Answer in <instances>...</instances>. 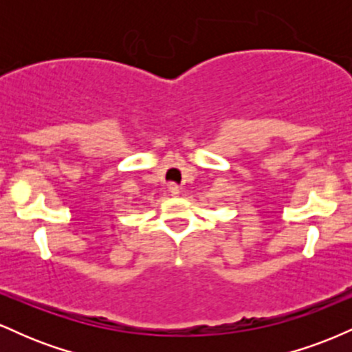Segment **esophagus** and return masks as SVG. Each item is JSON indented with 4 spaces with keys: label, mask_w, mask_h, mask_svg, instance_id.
I'll return each mask as SVG.
<instances>
[{
    "label": "esophagus",
    "mask_w": 352,
    "mask_h": 352,
    "mask_svg": "<svg viewBox=\"0 0 352 352\" xmlns=\"http://www.w3.org/2000/svg\"><path fill=\"white\" fill-rule=\"evenodd\" d=\"M168 192H170V195L177 197L180 193V187L177 184H170V185H168Z\"/></svg>",
    "instance_id": "34e87169"
}]
</instances>
